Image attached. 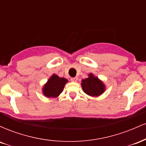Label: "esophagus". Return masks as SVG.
Here are the masks:
<instances>
[{
    "mask_svg": "<svg viewBox=\"0 0 146 146\" xmlns=\"http://www.w3.org/2000/svg\"><path fill=\"white\" fill-rule=\"evenodd\" d=\"M78 77H75V78H72L71 79V80L72 82H77L78 81Z\"/></svg>",
    "mask_w": 146,
    "mask_h": 146,
    "instance_id": "obj_1",
    "label": "esophagus"
}]
</instances>
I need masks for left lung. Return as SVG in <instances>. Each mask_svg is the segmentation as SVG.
Masks as SVG:
<instances>
[{
  "label": "left lung",
  "instance_id": "1",
  "mask_svg": "<svg viewBox=\"0 0 146 146\" xmlns=\"http://www.w3.org/2000/svg\"><path fill=\"white\" fill-rule=\"evenodd\" d=\"M89 78L82 80L81 84L84 93L90 96H98L101 95L105 90V86L102 82L93 74H89Z\"/></svg>",
  "mask_w": 146,
  "mask_h": 146
}]
</instances>
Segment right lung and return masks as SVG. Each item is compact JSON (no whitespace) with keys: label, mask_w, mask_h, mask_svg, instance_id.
Masks as SVG:
<instances>
[{"label":"right lung","mask_w":146,"mask_h":146,"mask_svg":"<svg viewBox=\"0 0 146 146\" xmlns=\"http://www.w3.org/2000/svg\"><path fill=\"white\" fill-rule=\"evenodd\" d=\"M68 82L66 79L59 78L58 75H53L48 80L47 83L43 88V93L48 98H56L62 92L66 83Z\"/></svg>","instance_id":"right-lung-1"}]
</instances>
